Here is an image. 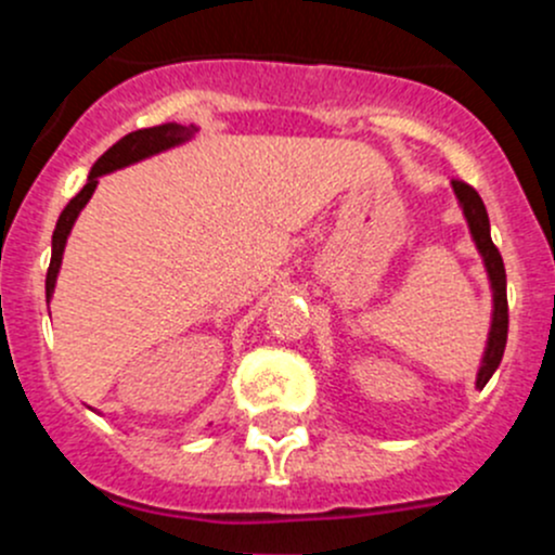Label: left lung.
Returning a JSON list of instances; mask_svg holds the SVG:
<instances>
[{
    "label": "left lung",
    "mask_w": 555,
    "mask_h": 555,
    "mask_svg": "<svg viewBox=\"0 0 555 555\" xmlns=\"http://www.w3.org/2000/svg\"><path fill=\"white\" fill-rule=\"evenodd\" d=\"M453 195L459 201V209H462L464 220H467L469 236H473L475 249H478L480 260H483L486 276H489L491 287V327L489 338H486L483 357H480L478 376H475V386L483 389L489 384V378L494 376V371L500 367L502 354H505L507 344V276H505V262H502L500 249L491 242V225H489V211H486L483 201L475 193V188H469L467 182H451Z\"/></svg>",
    "instance_id": "obj_1"
}]
</instances>
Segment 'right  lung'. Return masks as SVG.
I'll use <instances>...</instances> for the list:
<instances>
[{
	"instance_id": "obj_1",
	"label": "right lung",
	"mask_w": 555,
	"mask_h": 555,
	"mask_svg": "<svg viewBox=\"0 0 555 555\" xmlns=\"http://www.w3.org/2000/svg\"><path fill=\"white\" fill-rule=\"evenodd\" d=\"M195 133H198V126H179V122H160V126H153V128H139V131L126 133L120 142L112 144L102 158L91 166L88 182L82 184L80 193H77L75 198L64 206L59 222H55L53 255H50L48 279H44V298H48V304L53 300L55 279H59L61 260H64L66 238H69V233H72V228H75L80 211L86 209V204L91 201L93 190H96V184H99V177H104V173H112L117 169H126V166L139 164V160H144V158H153V155L166 153V150H171V147H179V144L190 142Z\"/></svg>"
}]
</instances>
